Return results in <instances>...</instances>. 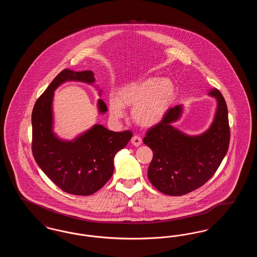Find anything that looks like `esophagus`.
Returning <instances> with one entry per match:
<instances>
[{
	"mask_svg": "<svg viewBox=\"0 0 257 257\" xmlns=\"http://www.w3.org/2000/svg\"><path fill=\"white\" fill-rule=\"evenodd\" d=\"M131 143H132V145H133L134 147H140V146L142 145L143 141H142L141 137H139V136H134V137L132 138V140H131Z\"/></svg>",
	"mask_w": 257,
	"mask_h": 257,
	"instance_id": "1",
	"label": "esophagus"
}]
</instances>
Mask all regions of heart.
Returning a JSON list of instances; mask_svg holds the SVG:
<instances>
[{
	"instance_id": "b5f03b06",
	"label": "heart",
	"mask_w": 257,
	"mask_h": 257,
	"mask_svg": "<svg viewBox=\"0 0 257 257\" xmlns=\"http://www.w3.org/2000/svg\"><path fill=\"white\" fill-rule=\"evenodd\" d=\"M175 97V86L168 78L147 77L127 83L108 98L110 117L119 120L125 107H132L131 117L142 127H153L163 120Z\"/></svg>"
}]
</instances>
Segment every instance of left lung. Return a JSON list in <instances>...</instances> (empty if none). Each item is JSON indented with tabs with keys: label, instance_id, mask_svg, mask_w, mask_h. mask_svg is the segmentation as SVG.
I'll list each match as a JSON object with an SVG mask.
<instances>
[{
	"label": "left lung",
	"instance_id": "left-lung-1",
	"mask_svg": "<svg viewBox=\"0 0 257 257\" xmlns=\"http://www.w3.org/2000/svg\"><path fill=\"white\" fill-rule=\"evenodd\" d=\"M217 108L210 127L202 134L190 136L173 127L183 106L168 110L161 122L148 130L144 143L153 151L147 176L168 196H183L207 182L224 158L230 139L226 103L220 91L211 89Z\"/></svg>",
	"mask_w": 257,
	"mask_h": 257
}]
</instances>
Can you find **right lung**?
I'll return each mask as SVG.
<instances>
[{
  "instance_id": "right-lung-1",
  "label": "right lung",
  "mask_w": 257,
  "mask_h": 257,
  "mask_svg": "<svg viewBox=\"0 0 257 257\" xmlns=\"http://www.w3.org/2000/svg\"><path fill=\"white\" fill-rule=\"evenodd\" d=\"M68 81L94 85L95 78L90 70L64 69L53 80L33 110L32 149L38 167L63 192L90 196L110 180L114 156L127 146L133 134L130 131L113 132L95 124L72 141L59 138L53 127L54 91ZM97 109L101 114L108 110L102 99H98Z\"/></svg>"
}]
</instances>
